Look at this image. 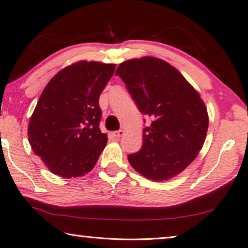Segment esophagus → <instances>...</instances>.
I'll return each instance as SVG.
<instances>
[{"mask_svg":"<svg viewBox=\"0 0 248 248\" xmlns=\"http://www.w3.org/2000/svg\"><path fill=\"white\" fill-rule=\"evenodd\" d=\"M124 134V130H119V131H115L112 132V136H114V138H116V139H119L120 137H123Z\"/></svg>","mask_w":248,"mask_h":248,"instance_id":"34e87169","label":"esophagus"}]
</instances>
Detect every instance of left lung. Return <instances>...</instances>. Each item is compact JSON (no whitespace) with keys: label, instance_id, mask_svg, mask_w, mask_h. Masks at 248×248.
I'll use <instances>...</instances> for the list:
<instances>
[{"label":"left lung","instance_id":"left-lung-1","mask_svg":"<svg viewBox=\"0 0 248 248\" xmlns=\"http://www.w3.org/2000/svg\"><path fill=\"white\" fill-rule=\"evenodd\" d=\"M116 75L125 83L142 114L152 117L143 144L128 159L138 173L154 182L175 177L202 149L209 116L200 94L169 62L154 57L130 59Z\"/></svg>","mask_w":248,"mask_h":248}]
</instances>
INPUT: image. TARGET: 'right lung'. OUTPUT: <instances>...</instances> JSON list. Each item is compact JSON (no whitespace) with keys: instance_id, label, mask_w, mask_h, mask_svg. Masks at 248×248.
<instances>
[{"instance_id":"add662e5","label":"right lung","mask_w":248,"mask_h":248,"mask_svg":"<svg viewBox=\"0 0 248 248\" xmlns=\"http://www.w3.org/2000/svg\"><path fill=\"white\" fill-rule=\"evenodd\" d=\"M115 69L78 61L46 85L29 120L28 141L52 174L72 178L94 169L108 141L99 129V95Z\"/></svg>"}]
</instances>
